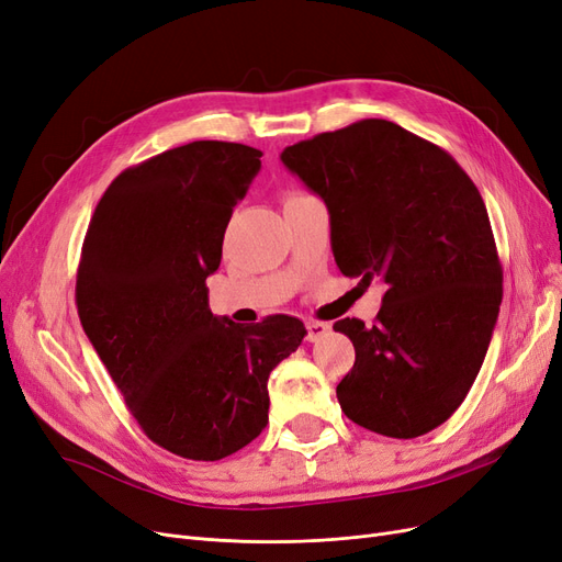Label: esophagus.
Returning <instances> with one entry per match:
<instances>
[{
    "label": "esophagus",
    "instance_id": "esophagus-1",
    "mask_svg": "<svg viewBox=\"0 0 562 562\" xmlns=\"http://www.w3.org/2000/svg\"><path fill=\"white\" fill-rule=\"evenodd\" d=\"M330 333V325L321 323V321H306V341H318Z\"/></svg>",
    "mask_w": 562,
    "mask_h": 562
}]
</instances>
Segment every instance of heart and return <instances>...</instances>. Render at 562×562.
<instances>
[{
    "mask_svg": "<svg viewBox=\"0 0 562 562\" xmlns=\"http://www.w3.org/2000/svg\"><path fill=\"white\" fill-rule=\"evenodd\" d=\"M293 198H300V195H288V198H285V200H293Z\"/></svg>",
    "mask_w": 562,
    "mask_h": 562,
    "instance_id": "b5f03b06",
    "label": "heart"
}]
</instances>
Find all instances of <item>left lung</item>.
Wrapping results in <instances>:
<instances>
[{"mask_svg":"<svg viewBox=\"0 0 562 562\" xmlns=\"http://www.w3.org/2000/svg\"><path fill=\"white\" fill-rule=\"evenodd\" d=\"M281 162L325 202L339 272L385 285L374 325L335 323L356 348L341 412L395 439L435 430L468 397L502 302L476 186L447 150L381 119L288 146Z\"/></svg>","mask_w":562,"mask_h":562,"instance_id":"obj_1","label":"left lung"}]
</instances>
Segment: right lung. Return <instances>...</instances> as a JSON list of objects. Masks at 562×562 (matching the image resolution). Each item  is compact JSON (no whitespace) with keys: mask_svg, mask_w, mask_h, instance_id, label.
<instances>
[{"mask_svg":"<svg viewBox=\"0 0 562 562\" xmlns=\"http://www.w3.org/2000/svg\"><path fill=\"white\" fill-rule=\"evenodd\" d=\"M260 158L192 142L125 169L94 209L76 274L81 325L130 414L190 460H221L265 430L269 372L306 335L293 316L239 325L209 308L206 277Z\"/></svg>","mask_w":562,"mask_h":562,"instance_id":"obj_1","label":"right lung"}]
</instances>
